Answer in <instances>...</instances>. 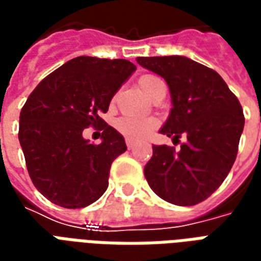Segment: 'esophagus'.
I'll use <instances>...</instances> for the list:
<instances>
[{
    "instance_id": "1",
    "label": "esophagus",
    "mask_w": 261,
    "mask_h": 261,
    "mask_svg": "<svg viewBox=\"0 0 261 261\" xmlns=\"http://www.w3.org/2000/svg\"><path fill=\"white\" fill-rule=\"evenodd\" d=\"M136 147H137L136 142H133V141H130V140H127V148H128V149H136Z\"/></svg>"
}]
</instances>
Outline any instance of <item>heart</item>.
Here are the masks:
<instances>
[{
    "label": "heart",
    "instance_id": "1",
    "mask_svg": "<svg viewBox=\"0 0 261 261\" xmlns=\"http://www.w3.org/2000/svg\"><path fill=\"white\" fill-rule=\"evenodd\" d=\"M161 82L155 75H144L140 78L138 84L144 93L149 95L153 86ZM117 130L130 140H142L148 137L156 127V121L153 119H142V117H121L117 120Z\"/></svg>",
    "mask_w": 261,
    "mask_h": 261
}]
</instances>
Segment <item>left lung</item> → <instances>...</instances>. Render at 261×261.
I'll use <instances>...</instances> for the list:
<instances>
[{"instance_id":"8db88e82","label":"left lung","mask_w":261,"mask_h":261,"mask_svg":"<svg viewBox=\"0 0 261 261\" xmlns=\"http://www.w3.org/2000/svg\"><path fill=\"white\" fill-rule=\"evenodd\" d=\"M169 86L173 108L161 134H186L176 151L152 145L144 168L148 185L165 201L194 205L218 189L238 155L245 116L238 97L218 72L183 56L137 57Z\"/></svg>"}]
</instances>
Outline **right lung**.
<instances>
[{"mask_svg":"<svg viewBox=\"0 0 261 261\" xmlns=\"http://www.w3.org/2000/svg\"><path fill=\"white\" fill-rule=\"evenodd\" d=\"M136 69L128 60L81 56L47 75L29 95L18 137L32 181L47 200L82 208L106 192L112 162L127 147L100 114ZM89 125L102 130L97 146L82 137Z\"/></svg>","mask_w":261,"mask_h":261,"instance_id":"obj_1","label":"right lung"}]
</instances>
